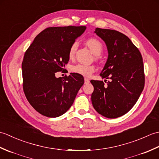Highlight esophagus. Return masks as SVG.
I'll use <instances>...</instances> for the list:
<instances>
[{"instance_id":"obj_1","label":"esophagus","mask_w":159,"mask_h":159,"mask_svg":"<svg viewBox=\"0 0 159 159\" xmlns=\"http://www.w3.org/2000/svg\"><path fill=\"white\" fill-rule=\"evenodd\" d=\"M89 83V79H87V78H85V84H88Z\"/></svg>"}]
</instances>
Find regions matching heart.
Wrapping results in <instances>:
<instances>
[{"instance_id":"obj_1","label":"heart","mask_w":159,"mask_h":159,"mask_svg":"<svg viewBox=\"0 0 159 159\" xmlns=\"http://www.w3.org/2000/svg\"><path fill=\"white\" fill-rule=\"evenodd\" d=\"M86 45L89 47L94 55H98L102 50V44L98 39L96 38L88 39L85 42ZM77 43H74L70 46L69 50V57L70 59H72L75 55L76 50L77 48ZM72 71L84 76H90L92 73L95 71V67L93 65H85V64H77L72 67Z\"/></svg>"}]
</instances>
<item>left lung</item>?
<instances>
[{
	"label": "left lung",
	"instance_id": "left-lung-1",
	"mask_svg": "<svg viewBox=\"0 0 159 159\" xmlns=\"http://www.w3.org/2000/svg\"><path fill=\"white\" fill-rule=\"evenodd\" d=\"M94 33L106 43L108 58L100 76L110 79L91 80L92 102L99 114L117 118L128 113L143 89L145 76L142 56L131 40L115 30L96 28Z\"/></svg>",
	"mask_w": 159,
	"mask_h": 159
}]
</instances>
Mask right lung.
Masks as SVG:
<instances>
[{"mask_svg": "<svg viewBox=\"0 0 159 159\" xmlns=\"http://www.w3.org/2000/svg\"><path fill=\"white\" fill-rule=\"evenodd\" d=\"M85 26H57L43 30L26 50L22 63L23 89L31 105L43 116L65 113L84 84L83 76L70 73L57 78L68 63L69 50Z\"/></svg>", "mask_w": 159, "mask_h": 159, "instance_id": "1", "label": "right lung"}]
</instances>
